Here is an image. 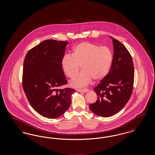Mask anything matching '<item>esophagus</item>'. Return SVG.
I'll return each mask as SVG.
<instances>
[{
    "instance_id": "esophagus-1",
    "label": "esophagus",
    "mask_w": 155,
    "mask_h": 155,
    "mask_svg": "<svg viewBox=\"0 0 155 155\" xmlns=\"http://www.w3.org/2000/svg\"><path fill=\"white\" fill-rule=\"evenodd\" d=\"M77 91H78V92H88V89L87 88L77 89Z\"/></svg>"
}]
</instances>
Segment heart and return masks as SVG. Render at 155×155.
Segmentation results:
<instances>
[{
  "mask_svg": "<svg viewBox=\"0 0 155 155\" xmlns=\"http://www.w3.org/2000/svg\"><path fill=\"white\" fill-rule=\"evenodd\" d=\"M113 60V54L107 46L82 42L77 45L73 54L65 55L61 60V67L67 75L73 78L80 70L83 71L71 82L72 86L82 87L87 85L92 79L99 81L109 73Z\"/></svg>",
  "mask_w": 155,
  "mask_h": 155,
  "instance_id": "1",
  "label": "heart"
}]
</instances>
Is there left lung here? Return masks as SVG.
Listing matches in <instances>:
<instances>
[{"mask_svg":"<svg viewBox=\"0 0 155 155\" xmlns=\"http://www.w3.org/2000/svg\"><path fill=\"white\" fill-rule=\"evenodd\" d=\"M113 60L107 75L94 88L97 99L89 108L97 115L108 117L121 110L130 99L134 82L131 54L125 46L113 39Z\"/></svg>","mask_w":155,"mask_h":155,"instance_id":"left-lung-1","label":"left lung"}]
</instances>
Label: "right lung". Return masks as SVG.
Returning <instances> with one entry per match:
<instances>
[{"instance_id": "obj_1", "label": "right lung", "mask_w": 155, "mask_h": 155, "mask_svg": "<svg viewBox=\"0 0 155 155\" xmlns=\"http://www.w3.org/2000/svg\"><path fill=\"white\" fill-rule=\"evenodd\" d=\"M67 41L48 39L27 52L23 64L22 85L32 108L41 116L58 118L69 108L74 89L67 84L61 60Z\"/></svg>"}]
</instances>
